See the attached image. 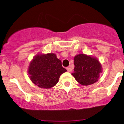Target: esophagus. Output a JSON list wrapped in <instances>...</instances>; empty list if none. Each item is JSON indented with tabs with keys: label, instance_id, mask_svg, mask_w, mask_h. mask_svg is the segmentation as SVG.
Wrapping results in <instances>:
<instances>
[{
	"label": "esophagus",
	"instance_id": "34e87169",
	"mask_svg": "<svg viewBox=\"0 0 124 124\" xmlns=\"http://www.w3.org/2000/svg\"><path fill=\"white\" fill-rule=\"evenodd\" d=\"M67 71L68 72H70L71 71H72V69L70 68V67H67Z\"/></svg>",
	"mask_w": 124,
	"mask_h": 124
}]
</instances>
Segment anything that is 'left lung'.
<instances>
[{"instance_id":"8db88e82","label":"left lung","mask_w":124,"mask_h":124,"mask_svg":"<svg viewBox=\"0 0 124 124\" xmlns=\"http://www.w3.org/2000/svg\"><path fill=\"white\" fill-rule=\"evenodd\" d=\"M74 71L71 74L79 83L88 85L98 81L102 67L96 58L79 54L74 57Z\"/></svg>"}]
</instances>
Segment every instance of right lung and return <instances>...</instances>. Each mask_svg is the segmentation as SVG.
<instances>
[{
    "mask_svg": "<svg viewBox=\"0 0 124 124\" xmlns=\"http://www.w3.org/2000/svg\"><path fill=\"white\" fill-rule=\"evenodd\" d=\"M66 71L56 54L48 53L36 55L30 62L28 72L34 85L47 89L56 85L61 74Z\"/></svg>",
    "mask_w": 124,
    "mask_h": 124,
    "instance_id": "add662e5",
    "label": "right lung"
}]
</instances>
